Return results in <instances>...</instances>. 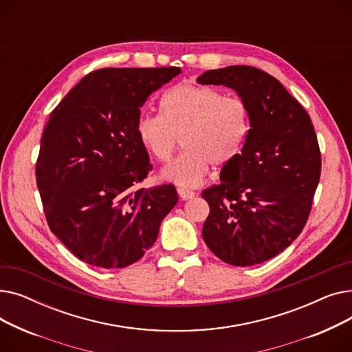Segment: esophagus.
I'll use <instances>...</instances> for the list:
<instances>
[{"instance_id": "34e87169", "label": "esophagus", "mask_w": 352, "mask_h": 352, "mask_svg": "<svg viewBox=\"0 0 352 352\" xmlns=\"http://www.w3.org/2000/svg\"><path fill=\"white\" fill-rule=\"evenodd\" d=\"M177 192H178V195L181 197V199H191L192 197H195V192H192L191 190L184 188V187H178V188H177Z\"/></svg>"}]
</instances>
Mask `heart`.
<instances>
[{
    "label": "heart",
    "mask_w": 352,
    "mask_h": 352,
    "mask_svg": "<svg viewBox=\"0 0 352 352\" xmlns=\"http://www.w3.org/2000/svg\"><path fill=\"white\" fill-rule=\"evenodd\" d=\"M250 128L243 98L226 97L214 87L178 84L161 97L160 117H140L137 137L162 164L173 160L181 140L186 151L161 177L190 188L204 179L210 164L223 166L239 155Z\"/></svg>",
    "instance_id": "1"
}]
</instances>
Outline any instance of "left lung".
<instances>
[{
  "instance_id": "8db88e82",
  "label": "left lung",
  "mask_w": 352,
  "mask_h": 352,
  "mask_svg": "<svg viewBox=\"0 0 352 352\" xmlns=\"http://www.w3.org/2000/svg\"><path fill=\"white\" fill-rule=\"evenodd\" d=\"M197 81L234 89L251 124L241 154L202 192L210 206L202 238L227 264H261L289 247L307 223L321 175L316 131L283 84L255 67L210 69Z\"/></svg>"
}]
</instances>
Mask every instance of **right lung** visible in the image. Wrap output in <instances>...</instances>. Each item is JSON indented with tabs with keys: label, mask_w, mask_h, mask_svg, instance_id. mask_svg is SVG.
Segmentation results:
<instances>
[{
	"label": "right lung",
	"mask_w": 352,
	"mask_h": 352,
	"mask_svg": "<svg viewBox=\"0 0 352 352\" xmlns=\"http://www.w3.org/2000/svg\"><path fill=\"white\" fill-rule=\"evenodd\" d=\"M178 67L88 74L45 124L36 186L51 231L81 261L124 268L141 260L178 201L174 186L135 190L151 170L137 137L140 108Z\"/></svg>",
	"instance_id": "obj_1"
}]
</instances>
